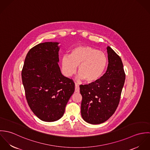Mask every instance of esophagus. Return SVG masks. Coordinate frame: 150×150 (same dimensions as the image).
<instances>
[{
    "mask_svg": "<svg viewBox=\"0 0 150 150\" xmlns=\"http://www.w3.org/2000/svg\"><path fill=\"white\" fill-rule=\"evenodd\" d=\"M75 92H80V86H79V85L77 83H75Z\"/></svg>",
    "mask_w": 150,
    "mask_h": 150,
    "instance_id": "1",
    "label": "esophagus"
}]
</instances>
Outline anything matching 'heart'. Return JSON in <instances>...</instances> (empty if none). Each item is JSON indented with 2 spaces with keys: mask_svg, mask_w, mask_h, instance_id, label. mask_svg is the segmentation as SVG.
I'll use <instances>...</instances> for the list:
<instances>
[{
  "mask_svg": "<svg viewBox=\"0 0 150 150\" xmlns=\"http://www.w3.org/2000/svg\"><path fill=\"white\" fill-rule=\"evenodd\" d=\"M105 53L89 46H78L71 50L69 56L62 58V69L64 75L71 76L78 66V79L88 83L97 81L103 74L107 66Z\"/></svg>",
  "mask_w": 150,
  "mask_h": 150,
  "instance_id": "1",
  "label": "heart"
}]
</instances>
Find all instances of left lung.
Segmentation results:
<instances>
[{
  "instance_id": "8db88e82",
  "label": "left lung",
  "mask_w": 150,
  "mask_h": 150,
  "mask_svg": "<svg viewBox=\"0 0 150 150\" xmlns=\"http://www.w3.org/2000/svg\"><path fill=\"white\" fill-rule=\"evenodd\" d=\"M107 71L97 81L80 85L82 95L81 113L83 120L91 124L106 121L114 113L120 103L125 80L123 64L120 56L107 47Z\"/></svg>"
}]
</instances>
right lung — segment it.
<instances>
[{
    "label": "right lung",
    "instance_id": "obj_1",
    "mask_svg": "<svg viewBox=\"0 0 150 150\" xmlns=\"http://www.w3.org/2000/svg\"><path fill=\"white\" fill-rule=\"evenodd\" d=\"M58 44L45 42L32 47L22 70L28 105L39 119L45 122L55 121L63 116L75 89L73 80L61 72L58 64Z\"/></svg>",
    "mask_w": 150,
    "mask_h": 150
}]
</instances>
